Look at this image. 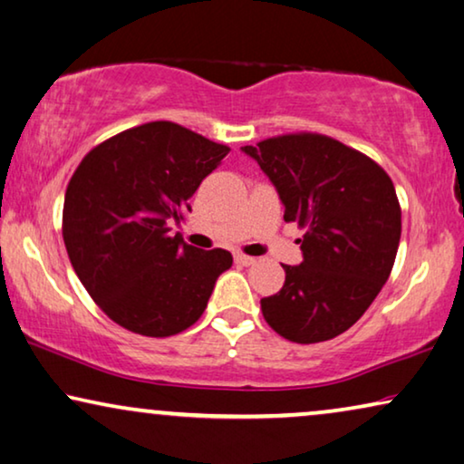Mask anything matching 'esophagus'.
<instances>
[{
    "instance_id": "obj_1",
    "label": "esophagus",
    "mask_w": 464,
    "mask_h": 464,
    "mask_svg": "<svg viewBox=\"0 0 464 464\" xmlns=\"http://www.w3.org/2000/svg\"><path fill=\"white\" fill-rule=\"evenodd\" d=\"M234 261H237V264H240V266H253L255 264V257H248V255L238 253L237 257H234Z\"/></svg>"
}]
</instances>
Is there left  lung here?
Instances as JSON below:
<instances>
[{
  "label": "left lung",
  "mask_w": 464,
  "mask_h": 464,
  "mask_svg": "<svg viewBox=\"0 0 464 464\" xmlns=\"http://www.w3.org/2000/svg\"><path fill=\"white\" fill-rule=\"evenodd\" d=\"M305 227L304 261L282 266L285 285L261 299L267 324L293 343H320L360 320L392 274L401 211L392 178L366 154L320 133L243 146Z\"/></svg>",
  "instance_id": "8db88e82"
}]
</instances>
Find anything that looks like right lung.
<instances>
[{
  "label": "right lung",
  "instance_id": "add662e5",
  "mask_svg": "<svg viewBox=\"0 0 464 464\" xmlns=\"http://www.w3.org/2000/svg\"><path fill=\"white\" fill-rule=\"evenodd\" d=\"M230 152L171 121L121 131L85 154L64 194L63 237L85 291L127 331L171 337L203 315L224 248L171 234L190 197Z\"/></svg>",
  "mask_w": 464,
  "mask_h": 464
}]
</instances>
